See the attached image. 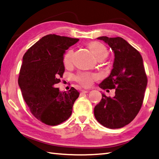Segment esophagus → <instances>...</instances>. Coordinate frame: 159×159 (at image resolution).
<instances>
[{"instance_id":"34e87169","label":"esophagus","mask_w":159,"mask_h":159,"mask_svg":"<svg viewBox=\"0 0 159 159\" xmlns=\"http://www.w3.org/2000/svg\"><path fill=\"white\" fill-rule=\"evenodd\" d=\"M88 91H89V90H81L80 92V94H82L87 93Z\"/></svg>"}]
</instances>
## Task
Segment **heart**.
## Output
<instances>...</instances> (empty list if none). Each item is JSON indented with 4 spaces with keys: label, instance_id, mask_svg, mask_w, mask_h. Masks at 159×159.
Returning <instances> with one entry per match:
<instances>
[{
    "label": "heart",
    "instance_id": "b5f03b06",
    "mask_svg": "<svg viewBox=\"0 0 159 159\" xmlns=\"http://www.w3.org/2000/svg\"><path fill=\"white\" fill-rule=\"evenodd\" d=\"M89 48L90 50L93 53L98 60H103L106 58L108 54V51L106 46L101 42L98 41H92L89 44ZM73 50H69L67 53L65 55L64 57V65L65 66H69L73 63ZM97 79L96 75H91L89 73H82L76 75L75 80L80 85L83 86L88 87L92 85L93 81Z\"/></svg>",
    "mask_w": 159,
    "mask_h": 159
}]
</instances>
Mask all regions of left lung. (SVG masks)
I'll list each match as a JSON object with an SVG mask.
<instances>
[{
	"mask_svg": "<svg viewBox=\"0 0 159 159\" xmlns=\"http://www.w3.org/2000/svg\"><path fill=\"white\" fill-rule=\"evenodd\" d=\"M114 52L110 75L99 85L101 89H116L114 97L102 94L94 107L95 118L105 127L119 129L133 121L143 101L148 78L142 55L121 37H100Z\"/></svg>",
	"mask_w": 159,
	"mask_h": 159,
	"instance_id": "1",
	"label": "left lung"
}]
</instances>
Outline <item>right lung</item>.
<instances>
[{
  "label": "right lung",
  "instance_id": "right-lung-1",
  "mask_svg": "<svg viewBox=\"0 0 159 159\" xmlns=\"http://www.w3.org/2000/svg\"><path fill=\"white\" fill-rule=\"evenodd\" d=\"M78 41L48 34L32 45L23 56L18 77L22 97L32 114L47 125L66 121L80 95L73 87L68 92H61L56 88L65 72V50Z\"/></svg>",
  "mask_w": 159,
  "mask_h": 159
}]
</instances>
